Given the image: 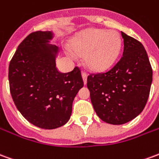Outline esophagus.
<instances>
[{
  "instance_id": "obj_1",
  "label": "esophagus",
  "mask_w": 159,
  "mask_h": 159,
  "mask_svg": "<svg viewBox=\"0 0 159 159\" xmlns=\"http://www.w3.org/2000/svg\"><path fill=\"white\" fill-rule=\"evenodd\" d=\"M82 76H83V83L84 84H86L87 83V77H88V75L85 73V72H83L82 73Z\"/></svg>"
}]
</instances>
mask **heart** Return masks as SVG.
<instances>
[{"mask_svg": "<svg viewBox=\"0 0 159 159\" xmlns=\"http://www.w3.org/2000/svg\"><path fill=\"white\" fill-rule=\"evenodd\" d=\"M70 46L76 55L83 56L89 70L101 72L110 68L116 61L121 50V39L114 31L90 28L73 38Z\"/></svg>", "mask_w": 159, "mask_h": 159, "instance_id": "1", "label": "heart"}]
</instances>
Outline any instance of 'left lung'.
Wrapping results in <instances>:
<instances>
[{
	"label": "left lung",
	"mask_w": 159,
	"mask_h": 159,
	"mask_svg": "<svg viewBox=\"0 0 159 159\" xmlns=\"http://www.w3.org/2000/svg\"><path fill=\"white\" fill-rule=\"evenodd\" d=\"M123 56L106 73L89 75L87 87L95 113L103 121L122 125L141 113L149 97L152 70L141 43L121 32Z\"/></svg>",
	"instance_id": "left-lung-1"
}]
</instances>
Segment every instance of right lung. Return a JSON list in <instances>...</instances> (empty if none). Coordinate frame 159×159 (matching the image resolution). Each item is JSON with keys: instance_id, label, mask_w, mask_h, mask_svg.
Masks as SVG:
<instances>
[{"instance_id": "1", "label": "right lung", "mask_w": 159, "mask_h": 159, "mask_svg": "<svg viewBox=\"0 0 159 159\" xmlns=\"http://www.w3.org/2000/svg\"><path fill=\"white\" fill-rule=\"evenodd\" d=\"M52 31L30 33L18 46L8 69L14 104L30 123L55 129L69 121L72 103L83 81L77 67L60 73L56 67L59 48L50 44Z\"/></svg>"}]
</instances>
